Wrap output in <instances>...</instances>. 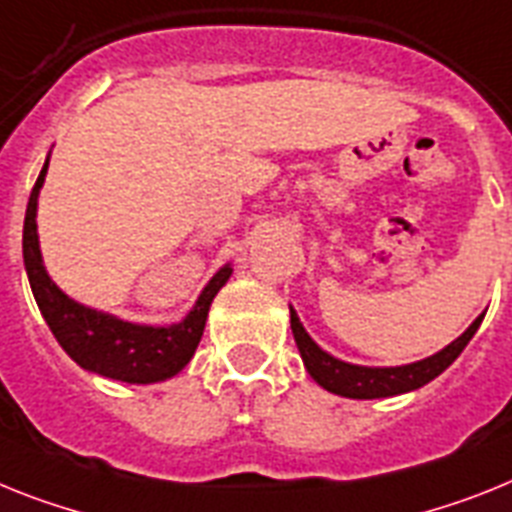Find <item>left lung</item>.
I'll use <instances>...</instances> for the list:
<instances>
[{
	"instance_id": "left-lung-1",
	"label": "left lung",
	"mask_w": 512,
	"mask_h": 512,
	"mask_svg": "<svg viewBox=\"0 0 512 512\" xmlns=\"http://www.w3.org/2000/svg\"><path fill=\"white\" fill-rule=\"evenodd\" d=\"M484 315L476 317L471 322V328L463 333L461 338H455L450 346L440 351V354L422 359V362L406 364V367H356V364L338 362L336 356L325 354L312 338L307 336V330L302 328V322L291 309V330H294V341L299 346V354L304 359V367L312 375L317 385H322L330 393L343 395V398H388V395L409 393V390L422 388L429 380H435L440 372L450 367V364L461 356L468 341L474 338V333L482 325Z\"/></svg>"
}]
</instances>
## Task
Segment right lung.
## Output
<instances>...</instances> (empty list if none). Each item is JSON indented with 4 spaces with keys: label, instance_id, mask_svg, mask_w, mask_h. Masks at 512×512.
<instances>
[{
    "label": "right lung",
    "instance_id": "add662e5",
    "mask_svg": "<svg viewBox=\"0 0 512 512\" xmlns=\"http://www.w3.org/2000/svg\"><path fill=\"white\" fill-rule=\"evenodd\" d=\"M49 161L38 174L33 192H30L28 210H25L23 226V257L28 281L36 304L44 320L49 322L51 333L67 354L88 372L111 377L122 382H158L174 377L195 354L197 343L203 338L205 320L213 296L218 294L223 283L229 281L231 268H221L213 281L197 299L195 309L184 317L179 325L169 328H150V325H132V322L117 320L103 315L96 309L72 302L70 296L57 289L41 263L36 234V200L38 190L44 184Z\"/></svg>",
    "mask_w": 512,
    "mask_h": 512
}]
</instances>
